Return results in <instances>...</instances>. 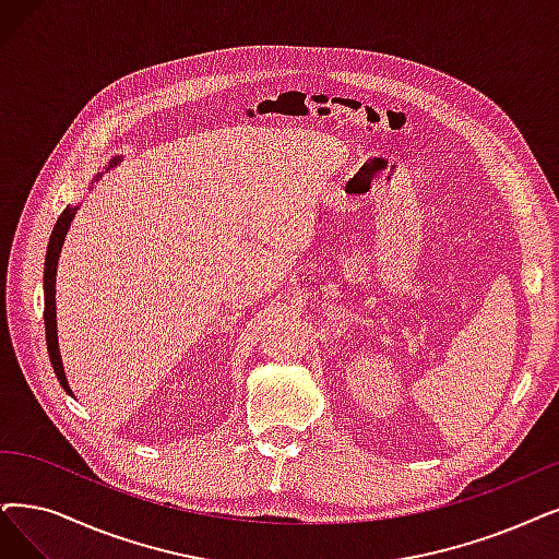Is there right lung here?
<instances>
[{"mask_svg":"<svg viewBox=\"0 0 559 559\" xmlns=\"http://www.w3.org/2000/svg\"><path fill=\"white\" fill-rule=\"evenodd\" d=\"M121 163V158H111V163L107 165V169L117 167ZM100 178V174L94 178L92 183H96ZM80 206H66L63 213L59 215L57 225L52 229V236H50V245H48V254H46V275H43V288H46V342H48V353H50V362H52V369L57 373V381L59 385L69 392L73 396V390L69 385V378H66V371H63V362H61V353H59V340H57V300H55V284H57V263H59V254H61V245L66 240V234H69L71 229V222L75 217Z\"/></svg>","mask_w":559,"mask_h":559,"instance_id":"add662e5","label":"right lung"}]
</instances>
